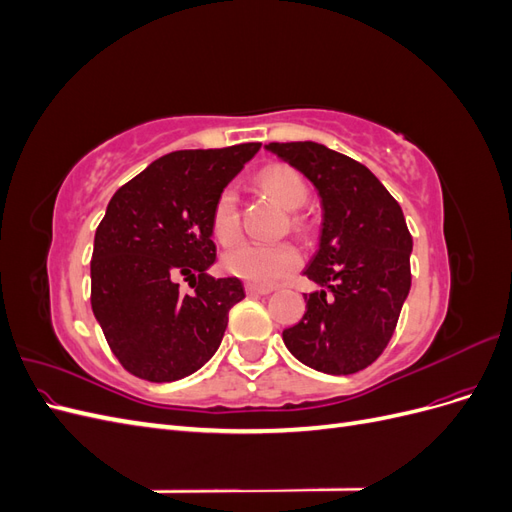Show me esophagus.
I'll return each mask as SVG.
<instances>
[{
  "label": "esophagus",
  "mask_w": 512,
  "mask_h": 512,
  "mask_svg": "<svg viewBox=\"0 0 512 512\" xmlns=\"http://www.w3.org/2000/svg\"><path fill=\"white\" fill-rule=\"evenodd\" d=\"M245 292H247V294H252V297H256V294H269V292H273V288H269V286H256V284H247V286H245Z\"/></svg>",
  "instance_id": "34e87169"
}]
</instances>
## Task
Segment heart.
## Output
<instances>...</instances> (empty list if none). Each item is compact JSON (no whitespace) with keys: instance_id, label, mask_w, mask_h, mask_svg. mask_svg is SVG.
<instances>
[{"instance_id":"obj_1","label":"heart","mask_w":512,"mask_h":512,"mask_svg":"<svg viewBox=\"0 0 512 512\" xmlns=\"http://www.w3.org/2000/svg\"><path fill=\"white\" fill-rule=\"evenodd\" d=\"M258 185L265 190L277 205L286 211H294L307 203L309 188L305 179L290 166L273 164L258 175ZM292 224H299L292 218ZM211 230L220 243H232L241 232L239 222V198L232 188H224L215 198L211 209ZM224 269L258 286H273L301 265V254L288 241L280 243H252L245 241L224 254Z\"/></svg>"}]
</instances>
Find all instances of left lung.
<instances>
[{
  "label": "left lung",
  "mask_w": 512,
  "mask_h": 512,
  "mask_svg": "<svg viewBox=\"0 0 512 512\" xmlns=\"http://www.w3.org/2000/svg\"><path fill=\"white\" fill-rule=\"evenodd\" d=\"M314 183L322 203L318 252L303 275L318 290L282 333L292 356L322 374L348 376L374 363L397 327L412 275L404 211L367 166L329 147L265 145Z\"/></svg>",
  "instance_id": "8db88e82"
}]
</instances>
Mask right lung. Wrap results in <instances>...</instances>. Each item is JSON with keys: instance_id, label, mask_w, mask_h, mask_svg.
<instances>
[{"instance_id": "1", "label": "right lung", "mask_w": 512, "mask_h": 512, "mask_svg": "<svg viewBox=\"0 0 512 512\" xmlns=\"http://www.w3.org/2000/svg\"><path fill=\"white\" fill-rule=\"evenodd\" d=\"M260 143L185 149L151 162L113 194L91 256V309L136 378L173 382L220 348L241 280H215L211 209ZM194 288L178 292V280Z\"/></svg>"}]
</instances>
